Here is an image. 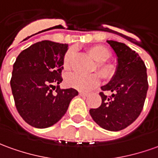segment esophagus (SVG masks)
Here are the masks:
<instances>
[{
	"mask_svg": "<svg viewBox=\"0 0 158 158\" xmlns=\"http://www.w3.org/2000/svg\"><path fill=\"white\" fill-rule=\"evenodd\" d=\"M79 95L80 96H82V97H87L89 95L88 93H84V92H79Z\"/></svg>",
	"mask_w": 158,
	"mask_h": 158,
	"instance_id": "1",
	"label": "esophagus"
}]
</instances>
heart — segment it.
I'll use <instances>...</instances> for the list:
<instances>
[{
  "label": "heart",
  "mask_w": 158,
  "mask_h": 158,
  "mask_svg": "<svg viewBox=\"0 0 158 158\" xmlns=\"http://www.w3.org/2000/svg\"><path fill=\"white\" fill-rule=\"evenodd\" d=\"M88 52L94 60L98 62L97 70L104 80H111L115 75V67L106 61L111 57V52L104 45L97 44L89 48ZM75 50L71 48L65 53L64 56V67L66 69L70 68ZM100 83V77L97 74L90 76H81L79 74H69L65 78V84L69 88H72L79 91H89Z\"/></svg>",
  "instance_id": "1"
}]
</instances>
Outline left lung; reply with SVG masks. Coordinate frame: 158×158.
Returning <instances> with one entry per match:
<instances>
[{
	"mask_svg": "<svg viewBox=\"0 0 158 158\" xmlns=\"http://www.w3.org/2000/svg\"><path fill=\"white\" fill-rule=\"evenodd\" d=\"M118 56L115 75L102 91H111L106 96L100 93L102 105L91 108L93 119L103 129L117 131L135 121L142 112L148 90L146 67L135 51L123 43L107 40Z\"/></svg>",
	"mask_w": 158,
	"mask_h": 158,
	"instance_id": "left-lung-1",
	"label": "left lung"
}]
</instances>
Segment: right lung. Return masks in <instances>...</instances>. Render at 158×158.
Segmentation results:
<instances>
[{"instance_id":"obj_1","label":"right lung","mask_w":158,"mask_h":158,"mask_svg":"<svg viewBox=\"0 0 158 158\" xmlns=\"http://www.w3.org/2000/svg\"><path fill=\"white\" fill-rule=\"evenodd\" d=\"M67 50V44L44 40L22 51L14 64L10 84L15 106L31 127L46 128L56 124L78 94L74 89H61L58 86Z\"/></svg>"}]
</instances>
